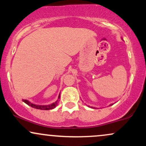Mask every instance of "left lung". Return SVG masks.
I'll return each mask as SVG.
<instances>
[{
    "label": "left lung",
    "instance_id": "1",
    "mask_svg": "<svg viewBox=\"0 0 146 146\" xmlns=\"http://www.w3.org/2000/svg\"><path fill=\"white\" fill-rule=\"evenodd\" d=\"M113 104H111V105H110V106H112ZM91 108H94V107H91Z\"/></svg>",
    "mask_w": 146,
    "mask_h": 146
}]
</instances>
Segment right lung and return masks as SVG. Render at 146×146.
<instances>
[{"label": "right lung", "instance_id": "obj_1", "mask_svg": "<svg viewBox=\"0 0 146 146\" xmlns=\"http://www.w3.org/2000/svg\"><path fill=\"white\" fill-rule=\"evenodd\" d=\"M60 98V93L59 96H58V100H59ZM23 102H24L25 104H27V105L30 106L32 107V108H36V109L48 110L53 109V108H56V107L57 106V105H58V102L59 101H58V100H57L56 102H54V103L51 104H49V105H36V104H34L31 103V102L27 100H23Z\"/></svg>", "mask_w": 146, "mask_h": 146}]
</instances>
